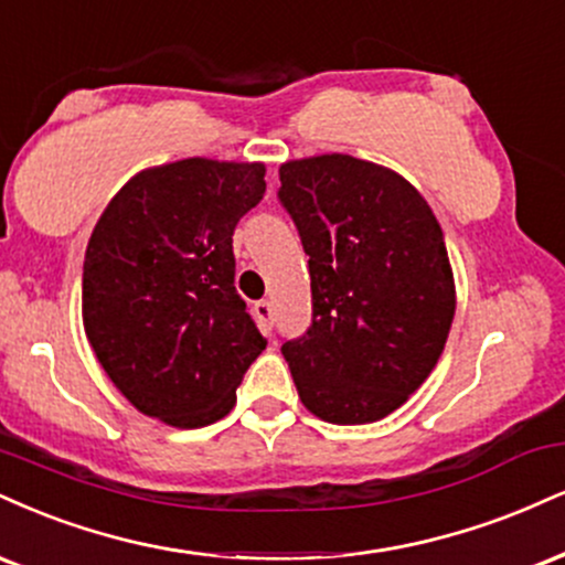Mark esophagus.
<instances>
[{"label":"esophagus","instance_id":"34e87169","mask_svg":"<svg viewBox=\"0 0 565 565\" xmlns=\"http://www.w3.org/2000/svg\"><path fill=\"white\" fill-rule=\"evenodd\" d=\"M255 321L260 326V331L265 337L270 334V326H274V305L268 300H260L255 302Z\"/></svg>","mask_w":565,"mask_h":565}]
</instances>
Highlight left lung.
<instances>
[{"mask_svg":"<svg viewBox=\"0 0 565 565\" xmlns=\"http://www.w3.org/2000/svg\"><path fill=\"white\" fill-rule=\"evenodd\" d=\"M308 255L312 323L281 344L302 405L339 426L390 416L426 382L455 316L445 236L413 183L318 154L278 168Z\"/></svg>","mask_w":565,"mask_h":565,"instance_id":"1","label":"left lung"}]
</instances>
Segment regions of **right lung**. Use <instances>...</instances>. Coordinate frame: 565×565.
<instances>
[{
    "label": "right lung",
    "mask_w": 565,
    "mask_h": 565,
    "mask_svg": "<svg viewBox=\"0 0 565 565\" xmlns=\"http://www.w3.org/2000/svg\"><path fill=\"white\" fill-rule=\"evenodd\" d=\"M265 194L263 162L147 168L99 215L84 260V329L145 416L200 429L236 403L265 339L236 295L234 228Z\"/></svg>",
    "instance_id": "obj_1"
}]
</instances>
